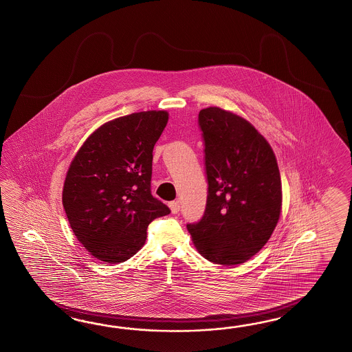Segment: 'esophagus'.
I'll use <instances>...</instances> for the list:
<instances>
[{
  "instance_id": "34e87169",
  "label": "esophagus",
  "mask_w": 352,
  "mask_h": 352,
  "mask_svg": "<svg viewBox=\"0 0 352 352\" xmlns=\"http://www.w3.org/2000/svg\"><path fill=\"white\" fill-rule=\"evenodd\" d=\"M169 207H170L173 214H178V212H179L180 205L178 201H172V202H169Z\"/></svg>"
}]
</instances>
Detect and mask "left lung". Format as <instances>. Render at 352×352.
Listing matches in <instances>:
<instances>
[{
    "mask_svg": "<svg viewBox=\"0 0 352 352\" xmlns=\"http://www.w3.org/2000/svg\"><path fill=\"white\" fill-rule=\"evenodd\" d=\"M208 195L204 217L187 229L198 253L225 266L265 247L283 206L281 177L266 138L248 120L217 107L202 109Z\"/></svg>",
    "mask_w": 352,
    "mask_h": 352,
    "instance_id": "obj_1",
    "label": "left lung"
}]
</instances>
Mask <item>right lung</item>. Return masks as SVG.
<instances>
[{"label":"right lung","instance_id":"obj_1","mask_svg":"<svg viewBox=\"0 0 352 352\" xmlns=\"http://www.w3.org/2000/svg\"><path fill=\"white\" fill-rule=\"evenodd\" d=\"M169 120L165 111L109 120L86 138L69 164L62 204L84 248L105 265L135 256L155 219L170 214L151 195L153 150Z\"/></svg>","mask_w":352,"mask_h":352}]
</instances>
